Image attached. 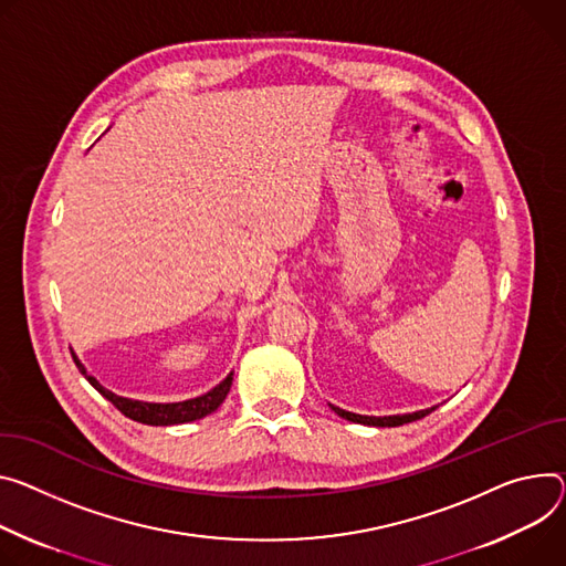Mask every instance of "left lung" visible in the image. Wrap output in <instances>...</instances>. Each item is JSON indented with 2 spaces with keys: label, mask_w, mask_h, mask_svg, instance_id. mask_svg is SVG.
Returning a JSON list of instances; mask_svg holds the SVG:
<instances>
[{
  "label": "left lung",
  "mask_w": 566,
  "mask_h": 566,
  "mask_svg": "<svg viewBox=\"0 0 566 566\" xmlns=\"http://www.w3.org/2000/svg\"><path fill=\"white\" fill-rule=\"evenodd\" d=\"M332 410L336 416H340L343 420H349V422H356V424H368V427H401V424H408V422H416V420H422L424 416H429L433 408H424V410H418V413H406V416H384V418H370V416H356V413H349V410H343L334 403H329Z\"/></svg>",
  "instance_id": "8db88e82"
}]
</instances>
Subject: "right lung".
<instances>
[{
    "instance_id": "1",
    "label": "right lung",
    "mask_w": 566,
    "mask_h": 566,
    "mask_svg": "<svg viewBox=\"0 0 566 566\" xmlns=\"http://www.w3.org/2000/svg\"><path fill=\"white\" fill-rule=\"evenodd\" d=\"M76 368L81 370V375H85V379L104 395L108 401H113L117 406V410L135 422L142 424H150V427H171V424H185V422H193L200 420L205 416L214 413V410L223 403V399L230 392L232 386V373L219 384L214 386L210 392H205L200 397L193 399H185V401H176V403H153V401H139V399H128V397H119L115 392H111L108 388L101 386L92 375H87V370L83 368V364L78 361V356L72 354Z\"/></svg>"
}]
</instances>
